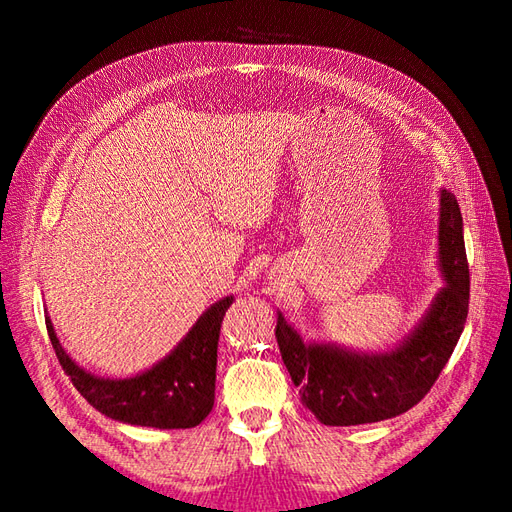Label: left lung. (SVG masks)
<instances>
[{
	"label": "left lung",
	"instance_id": "1",
	"mask_svg": "<svg viewBox=\"0 0 512 512\" xmlns=\"http://www.w3.org/2000/svg\"><path fill=\"white\" fill-rule=\"evenodd\" d=\"M438 266L444 288L416 328L387 352H356L330 341H303L277 312L275 336L301 402L330 427L380 422L427 396L447 365L469 314V264L455 195L440 191Z\"/></svg>",
	"mask_w": 512,
	"mask_h": 512
}]
</instances>
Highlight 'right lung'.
<instances>
[{
    "mask_svg": "<svg viewBox=\"0 0 512 512\" xmlns=\"http://www.w3.org/2000/svg\"><path fill=\"white\" fill-rule=\"evenodd\" d=\"M231 303L233 295L215 301L165 358L127 378H103L76 365L59 343L50 317L46 328L65 374L94 409L136 427L191 429L213 409L217 341Z\"/></svg>",
    "mask_w": 512,
    "mask_h": 512,
    "instance_id": "1",
    "label": "right lung"
}]
</instances>
